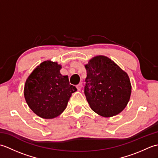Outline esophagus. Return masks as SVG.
<instances>
[{
	"label": "esophagus",
	"mask_w": 158,
	"mask_h": 158,
	"mask_svg": "<svg viewBox=\"0 0 158 158\" xmlns=\"http://www.w3.org/2000/svg\"><path fill=\"white\" fill-rule=\"evenodd\" d=\"M76 88H77V90L80 91V90H81V88H82V84H81V83H79V84L76 86Z\"/></svg>",
	"instance_id": "34e87169"
}]
</instances>
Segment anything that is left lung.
<instances>
[{
    "instance_id": "obj_1",
    "label": "left lung",
    "mask_w": 158,
    "mask_h": 158,
    "mask_svg": "<svg viewBox=\"0 0 158 158\" xmlns=\"http://www.w3.org/2000/svg\"><path fill=\"white\" fill-rule=\"evenodd\" d=\"M85 67L84 94L91 109L105 117L122 112L129 102L132 89L127 74L103 56L93 58Z\"/></svg>"
}]
</instances>
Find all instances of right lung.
Returning <instances> with one entry per match:
<instances>
[{
    "instance_id": "obj_1",
    "label": "right lung",
    "mask_w": 158,
    "mask_h": 158,
    "mask_svg": "<svg viewBox=\"0 0 158 158\" xmlns=\"http://www.w3.org/2000/svg\"><path fill=\"white\" fill-rule=\"evenodd\" d=\"M61 65L45 61L33 70L24 85V97L30 108L38 116L53 119L61 114L77 88L67 75L60 73Z\"/></svg>"
}]
</instances>
